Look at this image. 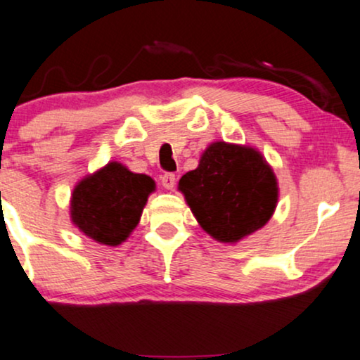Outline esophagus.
Segmentation results:
<instances>
[{
    "instance_id": "1",
    "label": "esophagus",
    "mask_w": 360,
    "mask_h": 360,
    "mask_svg": "<svg viewBox=\"0 0 360 360\" xmlns=\"http://www.w3.org/2000/svg\"><path fill=\"white\" fill-rule=\"evenodd\" d=\"M161 183L166 189L171 191L176 186V176L172 174V172H165V174L161 176Z\"/></svg>"
}]
</instances>
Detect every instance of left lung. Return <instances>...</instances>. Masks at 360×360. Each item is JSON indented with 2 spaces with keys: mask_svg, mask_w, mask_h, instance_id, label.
<instances>
[{
  "mask_svg": "<svg viewBox=\"0 0 360 360\" xmlns=\"http://www.w3.org/2000/svg\"><path fill=\"white\" fill-rule=\"evenodd\" d=\"M179 191L199 226L219 243L234 244L256 233L274 214L279 188L262 154L254 148L212 143Z\"/></svg>",
  "mask_w": 360,
  "mask_h": 360,
  "instance_id": "1",
  "label": "left lung"
}]
</instances>
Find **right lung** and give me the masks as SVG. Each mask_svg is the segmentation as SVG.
Here are the masks:
<instances>
[{"mask_svg": "<svg viewBox=\"0 0 360 360\" xmlns=\"http://www.w3.org/2000/svg\"><path fill=\"white\" fill-rule=\"evenodd\" d=\"M156 183L121 162L81 179L71 194V221L84 236L104 245H120L138 226Z\"/></svg>", "mask_w": 360, "mask_h": 360, "instance_id": "add662e5", "label": "right lung"}]
</instances>
